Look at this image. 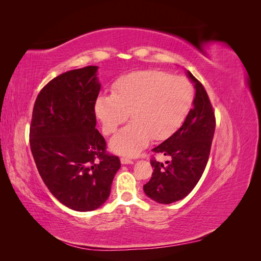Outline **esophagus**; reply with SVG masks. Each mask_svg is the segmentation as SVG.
Masks as SVG:
<instances>
[{
  "instance_id": "34e87169",
  "label": "esophagus",
  "mask_w": 261,
  "mask_h": 261,
  "mask_svg": "<svg viewBox=\"0 0 261 261\" xmlns=\"http://www.w3.org/2000/svg\"><path fill=\"white\" fill-rule=\"evenodd\" d=\"M121 164L123 165H130V164H134V160H131L129 158H125V157H122L121 158Z\"/></svg>"
}]
</instances>
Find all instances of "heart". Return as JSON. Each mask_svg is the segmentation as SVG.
Segmentation results:
<instances>
[{
	"instance_id": "obj_1",
	"label": "heart",
	"mask_w": 261,
	"mask_h": 261,
	"mask_svg": "<svg viewBox=\"0 0 261 261\" xmlns=\"http://www.w3.org/2000/svg\"><path fill=\"white\" fill-rule=\"evenodd\" d=\"M194 99L191 82L160 70H139L116 81L112 94L99 95L94 105L104 134L111 135L125 122L131 123L110 141L111 150L137 156L151 139H165L182 124Z\"/></svg>"
}]
</instances>
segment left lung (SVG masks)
Masks as SVG:
<instances>
[{"instance_id":"8db88e82","label":"left lung","mask_w":261,"mask_h":261,"mask_svg":"<svg viewBox=\"0 0 261 261\" xmlns=\"http://www.w3.org/2000/svg\"><path fill=\"white\" fill-rule=\"evenodd\" d=\"M186 75L195 87L193 108L173 136L152 149L170 157L166 165L151 160L153 173L143 185L146 195L159 204H170L190 194L206 167L215 131L213 108L203 85L190 71Z\"/></svg>"}]
</instances>
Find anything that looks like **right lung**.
Segmentation results:
<instances>
[{"label": "right lung", "mask_w": 261, "mask_h": 261, "mask_svg": "<svg viewBox=\"0 0 261 261\" xmlns=\"http://www.w3.org/2000/svg\"><path fill=\"white\" fill-rule=\"evenodd\" d=\"M97 66L66 71L42 88L33 107L30 148L41 178L58 201L74 211L107 202L119 157L105 152L94 105L101 90Z\"/></svg>", "instance_id": "1"}]
</instances>
